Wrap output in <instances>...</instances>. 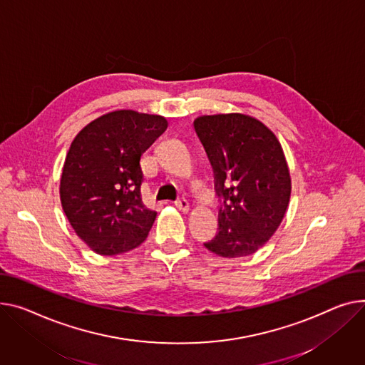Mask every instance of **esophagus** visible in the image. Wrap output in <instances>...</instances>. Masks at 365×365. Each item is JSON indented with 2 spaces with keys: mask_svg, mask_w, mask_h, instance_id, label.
Listing matches in <instances>:
<instances>
[{
  "mask_svg": "<svg viewBox=\"0 0 365 365\" xmlns=\"http://www.w3.org/2000/svg\"><path fill=\"white\" fill-rule=\"evenodd\" d=\"M176 207H178L182 212H187V211H189V208H190L189 202H187L185 198H182V200L176 201Z\"/></svg>",
  "mask_w": 365,
  "mask_h": 365,
  "instance_id": "1",
  "label": "esophagus"
}]
</instances>
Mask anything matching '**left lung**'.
Listing matches in <instances>:
<instances>
[{
    "instance_id": "obj_1",
    "label": "left lung",
    "mask_w": 365,
    "mask_h": 365,
    "mask_svg": "<svg viewBox=\"0 0 365 365\" xmlns=\"http://www.w3.org/2000/svg\"><path fill=\"white\" fill-rule=\"evenodd\" d=\"M193 128L214 170L218 232L204 247L223 258L264 247L286 214L292 180L276 135L242 113L200 115Z\"/></svg>"
}]
</instances>
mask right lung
I'll return each mask as SVG.
<instances>
[{
	"label": "right lung",
	"instance_id": "1",
	"mask_svg": "<svg viewBox=\"0 0 365 365\" xmlns=\"http://www.w3.org/2000/svg\"><path fill=\"white\" fill-rule=\"evenodd\" d=\"M167 126L158 114L115 110L73 139L60 201L70 226L95 254L128 252L147 239L157 212L142 202L139 161Z\"/></svg>",
	"mask_w": 365,
	"mask_h": 365
}]
</instances>
